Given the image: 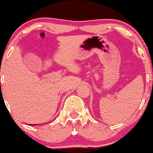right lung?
Instances as JSON below:
<instances>
[{
    "label": "right lung",
    "mask_w": 153,
    "mask_h": 153,
    "mask_svg": "<svg viewBox=\"0 0 153 153\" xmlns=\"http://www.w3.org/2000/svg\"><path fill=\"white\" fill-rule=\"evenodd\" d=\"M31 125H32V124H31Z\"/></svg>",
    "instance_id": "add662e5"
}]
</instances>
